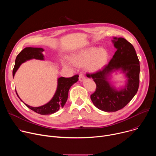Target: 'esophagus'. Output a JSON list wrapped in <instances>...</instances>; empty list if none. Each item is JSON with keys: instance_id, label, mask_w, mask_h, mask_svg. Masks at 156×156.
Returning a JSON list of instances; mask_svg holds the SVG:
<instances>
[{"instance_id": "1", "label": "esophagus", "mask_w": 156, "mask_h": 156, "mask_svg": "<svg viewBox=\"0 0 156 156\" xmlns=\"http://www.w3.org/2000/svg\"><path fill=\"white\" fill-rule=\"evenodd\" d=\"M84 78H85V77H84V75L83 74V73H80V75H79V80L80 81H83L84 80Z\"/></svg>"}]
</instances>
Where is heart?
<instances>
[{
  "instance_id": "b5f03b06",
  "label": "heart",
  "mask_w": 156,
  "mask_h": 156,
  "mask_svg": "<svg viewBox=\"0 0 156 156\" xmlns=\"http://www.w3.org/2000/svg\"><path fill=\"white\" fill-rule=\"evenodd\" d=\"M108 58V54L104 49L91 48L83 51L73 57V62L78 66H83L88 62L90 70L95 72L104 67Z\"/></svg>"
}]
</instances>
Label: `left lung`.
Listing matches in <instances>:
<instances>
[{"mask_svg":"<svg viewBox=\"0 0 156 156\" xmlns=\"http://www.w3.org/2000/svg\"><path fill=\"white\" fill-rule=\"evenodd\" d=\"M114 39L117 51L108 63L96 72L86 73L96 84L91 99L98 108L104 112H116L123 108L135 96L140 84V61L134 47L125 38ZM118 69H122L128 78L127 84L120 91L111 87L106 81L107 75Z\"/></svg>","mask_w":156,"mask_h":156,"instance_id":"8db88e82","label":"left lung"}]
</instances>
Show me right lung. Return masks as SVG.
I'll list each match as a JSON object with an SVG mask.
<instances>
[{"instance_id": "1", "label": "right lung", "mask_w": 156, "mask_h": 156, "mask_svg": "<svg viewBox=\"0 0 156 156\" xmlns=\"http://www.w3.org/2000/svg\"><path fill=\"white\" fill-rule=\"evenodd\" d=\"M43 51L44 49L42 48L31 47L26 48L22 50L16 57L15 66L13 70V76H14L16 71L22 63L32 58L43 60ZM78 75H75L70 78H59L58 79L57 91L53 98L48 104L38 107H33L26 104H25L34 112L41 115H50L57 112L60 108L63 107L67 101L69 89L78 80ZM16 94L19 98L17 93Z\"/></svg>"}]
</instances>
